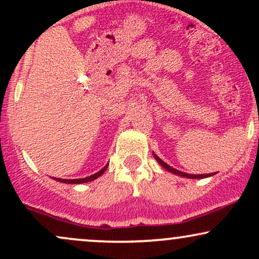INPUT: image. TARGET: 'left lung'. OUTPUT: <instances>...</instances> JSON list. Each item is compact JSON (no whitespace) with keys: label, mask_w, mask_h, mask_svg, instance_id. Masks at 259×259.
Segmentation results:
<instances>
[{"label":"left lung","mask_w":259,"mask_h":259,"mask_svg":"<svg viewBox=\"0 0 259 259\" xmlns=\"http://www.w3.org/2000/svg\"><path fill=\"white\" fill-rule=\"evenodd\" d=\"M153 156H154V158H156L157 160H158V163H159L160 165H162L163 168H165V169H167V170L171 171V173L180 175V177H184V178H190V179H198V178H200V179H202V178H207V177H210V175L214 174V173H210V174H197V175H195V174H187V173H184V171H180V170H178V169L171 168L170 165H168V164H167V163L163 162V160L160 159L159 157L157 156V154H154V153H153Z\"/></svg>","instance_id":"left-lung-1"}]
</instances>
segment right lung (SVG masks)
<instances>
[{"mask_svg": "<svg viewBox=\"0 0 259 259\" xmlns=\"http://www.w3.org/2000/svg\"><path fill=\"white\" fill-rule=\"evenodd\" d=\"M106 169H107V165H106L105 168L101 169L100 171H97L96 174L90 175V177L82 178V179H61V178H56V180L61 181V183H65V184H81V183H89V181H92V180L97 179V178H99L100 175H102L103 173H105Z\"/></svg>", "mask_w": 259, "mask_h": 259, "instance_id": "add662e5", "label": "right lung"}]
</instances>
